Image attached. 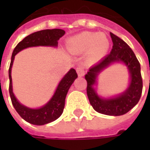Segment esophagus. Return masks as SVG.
I'll list each match as a JSON object with an SVG mask.
<instances>
[{
    "instance_id": "34e87169",
    "label": "esophagus",
    "mask_w": 150,
    "mask_h": 150,
    "mask_svg": "<svg viewBox=\"0 0 150 150\" xmlns=\"http://www.w3.org/2000/svg\"><path fill=\"white\" fill-rule=\"evenodd\" d=\"M76 71H77V74H78L79 76H83L84 75V69H83V67L82 66H79V67H78L76 68Z\"/></svg>"
}]
</instances>
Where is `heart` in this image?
<instances>
[{
  "label": "heart",
  "instance_id": "heart-1",
  "mask_svg": "<svg viewBox=\"0 0 150 150\" xmlns=\"http://www.w3.org/2000/svg\"><path fill=\"white\" fill-rule=\"evenodd\" d=\"M110 46V41L105 34L83 32L68 41L69 49L76 53H86V60L89 63L97 62L103 58Z\"/></svg>",
  "mask_w": 150,
  "mask_h": 150
}]
</instances>
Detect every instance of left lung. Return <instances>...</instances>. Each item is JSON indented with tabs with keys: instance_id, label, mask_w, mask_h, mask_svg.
<instances>
[{
	"instance_id": "obj_1",
	"label": "left lung",
	"mask_w": 150,
	"mask_h": 150,
	"mask_svg": "<svg viewBox=\"0 0 150 150\" xmlns=\"http://www.w3.org/2000/svg\"><path fill=\"white\" fill-rule=\"evenodd\" d=\"M112 40V49L109 54L101 59L97 64L89 69L85 79L88 83L87 94L91 105L98 112L108 116H121L131 110L138 103L142 92L141 65L135 54L129 45L110 33ZM114 62H123L127 67L130 75L128 88L119 96L105 99L98 96L94 88L98 75Z\"/></svg>"
}]
</instances>
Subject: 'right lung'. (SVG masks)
<instances>
[{"label":"right lung","mask_w":150,"mask_h":150,"mask_svg":"<svg viewBox=\"0 0 150 150\" xmlns=\"http://www.w3.org/2000/svg\"><path fill=\"white\" fill-rule=\"evenodd\" d=\"M65 34V31L60 29L53 30H43L28 35L24 39L21 41L16 46L13 51L11 58V62L8 69V77H9V95L11 98L12 104L15 110L21 116L22 119L25 121L35 125H43L48 123L55 120L62 115L64 106L65 99L68 92L70 87L73 82L78 77V75L75 69L71 68L69 71L57 87L54 94L50 101L44 106L39 108H30L20 104L17 98L15 97L13 92L12 86L11 69L13 62L14 60L15 55L22 50L32 47V46H58V41Z\"/></svg>","instance_id":"obj_1"}]
</instances>
